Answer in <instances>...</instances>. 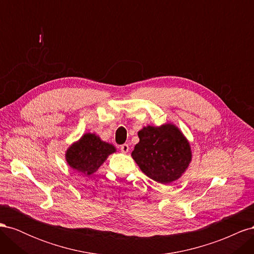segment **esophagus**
I'll use <instances>...</instances> for the list:
<instances>
[{"instance_id":"1","label":"esophagus","mask_w":254,"mask_h":254,"mask_svg":"<svg viewBox=\"0 0 254 254\" xmlns=\"http://www.w3.org/2000/svg\"><path fill=\"white\" fill-rule=\"evenodd\" d=\"M121 150L124 152V153H127L129 151V145L128 144H123L121 145Z\"/></svg>"}]
</instances>
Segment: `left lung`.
Listing matches in <instances>:
<instances>
[{
    "label": "left lung",
    "instance_id": "1",
    "mask_svg": "<svg viewBox=\"0 0 254 254\" xmlns=\"http://www.w3.org/2000/svg\"><path fill=\"white\" fill-rule=\"evenodd\" d=\"M137 135L140 142L134 146L131 157L150 179L170 184L186 173L191 161L190 145L176 125H148Z\"/></svg>",
    "mask_w": 254,
    "mask_h": 254
}]
</instances>
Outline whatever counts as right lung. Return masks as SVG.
<instances>
[{
    "label": "right lung",
    "mask_w": 254,
    "mask_h": 254,
    "mask_svg": "<svg viewBox=\"0 0 254 254\" xmlns=\"http://www.w3.org/2000/svg\"><path fill=\"white\" fill-rule=\"evenodd\" d=\"M117 148L101 140L95 133H84L65 151V161L74 171L90 176L94 174Z\"/></svg>",
    "instance_id": "add662e5"
}]
</instances>
